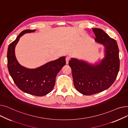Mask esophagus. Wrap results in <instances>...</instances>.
Here are the masks:
<instances>
[{
  "instance_id": "34e87169",
  "label": "esophagus",
  "mask_w": 128,
  "mask_h": 128,
  "mask_svg": "<svg viewBox=\"0 0 128 128\" xmlns=\"http://www.w3.org/2000/svg\"><path fill=\"white\" fill-rule=\"evenodd\" d=\"M70 60V57L68 56V57L66 58V64H68V62H69Z\"/></svg>"
}]
</instances>
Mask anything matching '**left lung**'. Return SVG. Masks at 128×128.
I'll return each instance as SVG.
<instances>
[{"label": "left lung", "mask_w": 128, "mask_h": 128, "mask_svg": "<svg viewBox=\"0 0 128 128\" xmlns=\"http://www.w3.org/2000/svg\"><path fill=\"white\" fill-rule=\"evenodd\" d=\"M92 30L96 36L95 42L104 46V57L94 64L76 58H71L68 63L75 88L86 96L109 88L116 79L120 66L116 40L101 29L94 28Z\"/></svg>", "instance_id": "1"}]
</instances>
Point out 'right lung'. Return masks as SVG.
I'll list each match as a JSON object with an SVG mask.
<instances>
[{"mask_svg": "<svg viewBox=\"0 0 128 128\" xmlns=\"http://www.w3.org/2000/svg\"><path fill=\"white\" fill-rule=\"evenodd\" d=\"M35 30L22 31L8 49V68L10 76L18 88L30 94L42 96L50 93L53 89L58 72L66 64L65 57L46 63L36 68L30 69L20 65L15 55V48L20 38Z\"/></svg>", "mask_w": 128, "mask_h": 128, "instance_id": "add662e5", "label": "right lung"}]
</instances>
